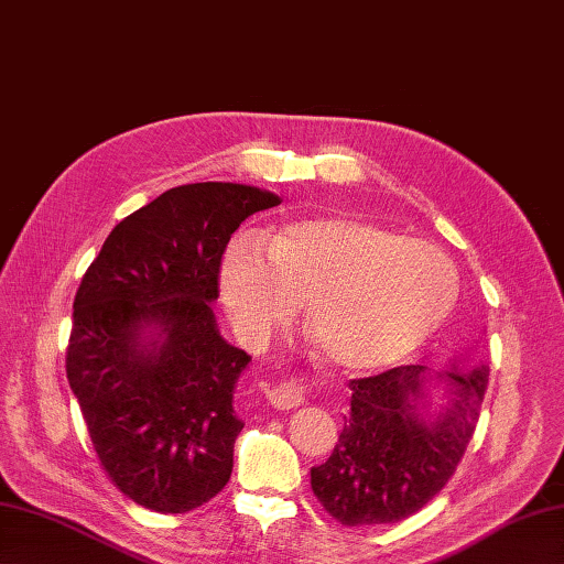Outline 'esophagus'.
I'll return each instance as SVG.
<instances>
[{
  "mask_svg": "<svg viewBox=\"0 0 564 564\" xmlns=\"http://www.w3.org/2000/svg\"><path fill=\"white\" fill-rule=\"evenodd\" d=\"M267 400L276 410H295L305 402V386L300 381H285L281 386H273L267 391Z\"/></svg>",
  "mask_w": 564,
  "mask_h": 564,
  "instance_id": "obj_1",
  "label": "esophagus"
}]
</instances>
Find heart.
Listing matches in <instances>:
<instances>
[{
	"label": "heart",
	"mask_w": 564,
	"mask_h": 564,
	"mask_svg": "<svg viewBox=\"0 0 564 564\" xmlns=\"http://www.w3.org/2000/svg\"><path fill=\"white\" fill-rule=\"evenodd\" d=\"M219 295L245 338L259 340L293 314L330 365L386 369L436 334L459 279L438 245L357 216H310L259 240L236 236L219 259Z\"/></svg>",
	"instance_id": "1"
}]
</instances>
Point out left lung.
<instances>
[{"label": "left lung", "mask_w": 564, "mask_h": 564, "mask_svg": "<svg viewBox=\"0 0 564 564\" xmlns=\"http://www.w3.org/2000/svg\"><path fill=\"white\" fill-rule=\"evenodd\" d=\"M488 367L422 365L350 381V412L334 453L312 467V490L340 524H393L422 510L465 455ZM436 387L442 405L432 402Z\"/></svg>", "instance_id": "8db88e82"}]
</instances>
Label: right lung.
I'll use <instances>...</instances> for the list:
<instances>
[{
	"mask_svg": "<svg viewBox=\"0 0 564 564\" xmlns=\"http://www.w3.org/2000/svg\"><path fill=\"white\" fill-rule=\"evenodd\" d=\"M281 197L191 183L113 226L74 300L66 377L109 479L142 508L191 512L234 471V393L250 355L212 302L238 226Z\"/></svg>",
	"mask_w": 564,
	"mask_h": 564,
	"instance_id": "add662e5",
	"label": "right lung"
}]
</instances>
